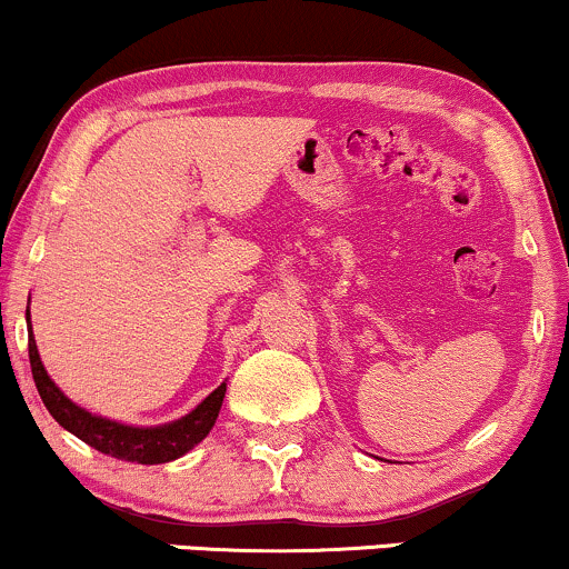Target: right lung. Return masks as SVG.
<instances>
[{"label":"right lung","instance_id":"add662e5","mask_svg":"<svg viewBox=\"0 0 569 569\" xmlns=\"http://www.w3.org/2000/svg\"><path fill=\"white\" fill-rule=\"evenodd\" d=\"M26 322H29V362H31V376L37 383L39 397L50 416L63 426L66 431H71L73 437L82 439L84 445L96 447L103 456L130 460V463H170L186 452L193 450L202 439L210 433L216 426V418L220 412L226 397V383H220L202 405H197V410H191L189 416L164 426H151V429H140V426H124L117 420L100 418L87 412L84 407L73 405L63 391L58 389L56 380L47 376L42 359H39L37 340L31 332V317L26 309Z\"/></svg>","mask_w":569,"mask_h":569}]
</instances>
